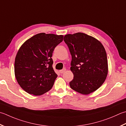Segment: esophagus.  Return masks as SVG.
I'll return each instance as SVG.
<instances>
[{
  "mask_svg": "<svg viewBox=\"0 0 126 126\" xmlns=\"http://www.w3.org/2000/svg\"><path fill=\"white\" fill-rule=\"evenodd\" d=\"M65 71H66V69H65V68H64V69H63L62 70H61L60 71V73L61 74H63L65 72Z\"/></svg>",
  "mask_w": 126,
  "mask_h": 126,
  "instance_id": "1",
  "label": "esophagus"
}]
</instances>
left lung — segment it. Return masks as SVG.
I'll list each match as a JSON object with an SVG mask.
<instances>
[{"mask_svg":"<svg viewBox=\"0 0 126 126\" xmlns=\"http://www.w3.org/2000/svg\"><path fill=\"white\" fill-rule=\"evenodd\" d=\"M64 41L71 55L70 70L74 74L71 89L88 94L98 89L108 72L107 53L99 41L83 33L67 34Z\"/></svg>","mask_w":126,"mask_h":126,"instance_id":"1","label":"left lung"}]
</instances>
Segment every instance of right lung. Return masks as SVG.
I'll return each mask as SVG.
<instances>
[{
  "label": "right lung",
  "mask_w": 126,
  "mask_h": 126,
  "mask_svg": "<svg viewBox=\"0 0 126 126\" xmlns=\"http://www.w3.org/2000/svg\"><path fill=\"white\" fill-rule=\"evenodd\" d=\"M63 39L62 35L41 33L29 39L19 48L15 61V75L26 92L40 95L52 87L57 75L51 57Z\"/></svg>",
  "instance_id": "add662e5"
}]
</instances>
